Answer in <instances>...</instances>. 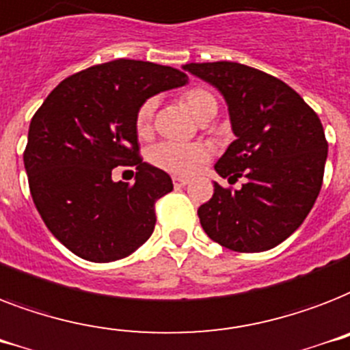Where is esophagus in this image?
<instances>
[{
	"mask_svg": "<svg viewBox=\"0 0 350 350\" xmlns=\"http://www.w3.org/2000/svg\"><path fill=\"white\" fill-rule=\"evenodd\" d=\"M189 180L188 178H184V177H173V186L175 188H184L186 184H188Z\"/></svg>",
	"mask_w": 350,
	"mask_h": 350,
	"instance_id": "obj_1",
	"label": "esophagus"
}]
</instances>
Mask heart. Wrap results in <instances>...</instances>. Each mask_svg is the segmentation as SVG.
<instances>
[{"mask_svg": "<svg viewBox=\"0 0 350 350\" xmlns=\"http://www.w3.org/2000/svg\"><path fill=\"white\" fill-rule=\"evenodd\" d=\"M184 106L197 117L200 122H208L217 113V99L206 88H189L180 96ZM155 99H146L135 113V131L139 137L152 133L153 116H155ZM209 159V150L204 144H180V142L162 141L150 148L148 161L162 172L188 177L197 172Z\"/></svg>", "mask_w": 350, "mask_h": 350, "instance_id": "b5f03b06", "label": "heart"}]
</instances>
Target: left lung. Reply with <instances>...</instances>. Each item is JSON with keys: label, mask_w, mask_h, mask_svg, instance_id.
<instances>
[{"label": "left lung", "mask_w": 350, "mask_h": 350, "mask_svg": "<svg viewBox=\"0 0 350 350\" xmlns=\"http://www.w3.org/2000/svg\"><path fill=\"white\" fill-rule=\"evenodd\" d=\"M228 103L237 135L215 170L240 189L215 183L198 208L208 237L239 253L275 247L300 228L323 183L327 141L320 117L289 85L262 70L231 61L189 63Z\"/></svg>", "instance_id": "obj_1"}]
</instances>
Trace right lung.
<instances>
[{
    "mask_svg": "<svg viewBox=\"0 0 350 350\" xmlns=\"http://www.w3.org/2000/svg\"><path fill=\"white\" fill-rule=\"evenodd\" d=\"M186 83L172 66L116 59L61 81L33 113L23 153L30 195L74 254L113 262L152 237L155 202L173 183L139 157L135 113L148 97ZM117 165H135L136 183H113Z\"/></svg>",
    "mask_w": 350,
    "mask_h": 350,
    "instance_id": "add662e5",
    "label": "right lung"
}]
</instances>
